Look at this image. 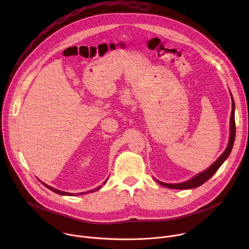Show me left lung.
I'll return each mask as SVG.
<instances>
[{
    "label": "left lung",
    "mask_w": 249,
    "mask_h": 249,
    "mask_svg": "<svg viewBox=\"0 0 249 249\" xmlns=\"http://www.w3.org/2000/svg\"><path fill=\"white\" fill-rule=\"evenodd\" d=\"M234 101L231 95V126H230V140H229V143L228 146L225 150V152L219 157V159L213 163L211 166H209L207 169H205L204 171L198 173L197 175H195L192 178H190L187 181L181 182V183H175V184H171V183H164L161 182L158 179L155 178V180L167 188H171V189H193L196 187H199L200 185H202L204 182H206L208 179H210L211 177L214 175L217 170L220 168V166L224 163V161L228 159V157L230 156L232 147H233V143H234V139H235V122H234Z\"/></svg>",
    "instance_id": "1"
}]
</instances>
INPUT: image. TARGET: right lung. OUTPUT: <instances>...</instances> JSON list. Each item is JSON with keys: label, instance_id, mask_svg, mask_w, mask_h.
<instances>
[{"label": "right lung", "instance_id": "add662e5", "mask_svg": "<svg viewBox=\"0 0 249 249\" xmlns=\"http://www.w3.org/2000/svg\"><path fill=\"white\" fill-rule=\"evenodd\" d=\"M107 180H108V177H107V179H106V180L103 182V184H105V183H106V181H107ZM41 182H42V181H41ZM42 184H43L45 187H47L49 190H51V191H53V192H55V193H57V194H59V195H66V196H74V195H77V194H73V193H69V192H64V191L58 190V189H56V188H53V187H51V186H49V185H47V184H45V183H43V182H42ZM103 184H102V185H103ZM102 185L98 186L97 188H95V189H93V190L88 191L87 193H91V192H94V191H96V190L100 189V188L102 187ZM83 194H86V193H85V192L79 193V195H83Z\"/></svg>", "mask_w": 249, "mask_h": 249}]
</instances>
